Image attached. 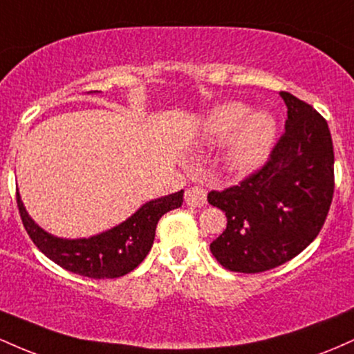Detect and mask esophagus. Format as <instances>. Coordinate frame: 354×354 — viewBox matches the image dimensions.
<instances>
[{"label":"esophagus","instance_id":"1","mask_svg":"<svg viewBox=\"0 0 354 354\" xmlns=\"http://www.w3.org/2000/svg\"><path fill=\"white\" fill-rule=\"evenodd\" d=\"M185 201H186V205L194 206V208L205 206L206 205V189H203L201 186H193V188L186 189Z\"/></svg>","mask_w":354,"mask_h":354}]
</instances>
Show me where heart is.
Returning <instances> with one entry per match:
<instances>
[{
    "label": "heart",
    "instance_id": "obj_1",
    "mask_svg": "<svg viewBox=\"0 0 354 354\" xmlns=\"http://www.w3.org/2000/svg\"><path fill=\"white\" fill-rule=\"evenodd\" d=\"M276 120L270 111H250L239 101H225L206 113L200 140L208 146L221 145L223 163L231 173H248L258 168L273 148Z\"/></svg>",
    "mask_w": 354,
    "mask_h": 354
}]
</instances>
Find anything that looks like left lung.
I'll use <instances>...</instances> for the list:
<instances>
[{
	"label": "left lung",
	"mask_w": 354,
	"mask_h": 354,
	"mask_svg": "<svg viewBox=\"0 0 354 354\" xmlns=\"http://www.w3.org/2000/svg\"><path fill=\"white\" fill-rule=\"evenodd\" d=\"M284 135L270 161L241 185L211 191L228 225L209 245L226 270L261 273L284 265L318 236L335 189V153L326 120L290 93Z\"/></svg>",
	"instance_id": "1"
}]
</instances>
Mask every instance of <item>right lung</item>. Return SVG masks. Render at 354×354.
<instances>
[{"mask_svg":"<svg viewBox=\"0 0 354 354\" xmlns=\"http://www.w3.org/2000/svg\"><path fill=\"white\" fill-rule=\"evenodd\" d=\"M19 214L38 250L71 273L95 279L120 278L140 265L151 250L160 218L183 203V189L168 196L146 201L120 225L89 238H59L44 231L28 214L21 196L16 193Z\"/></svg>","mask_w":354,"mask_h":354,"instance_id":"add662e5","label":"right lung"}]
</instances>
